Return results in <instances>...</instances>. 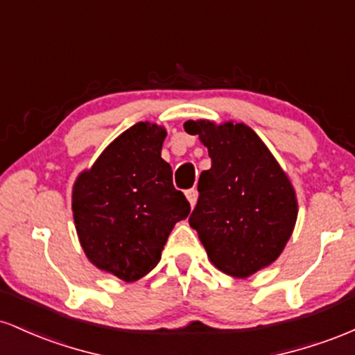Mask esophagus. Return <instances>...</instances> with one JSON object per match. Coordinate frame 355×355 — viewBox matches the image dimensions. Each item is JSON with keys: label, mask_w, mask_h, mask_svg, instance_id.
I'll list each match as a JSON object with an SVG mask.
<instances>
[{"label": "esophagus", "mask_w": 355, "mask_h": 355, "mask_svg": "<svg viewBox=\"0 0 355 355\" xmlns=\"http://www.w3.org/2000/svg\"><path fill=\"white\" fill-rule=\"evenodd\" d=\"M185 195H187V198H189L190 205L195 207V203H197V198H198V191L195 189H190V190L185 191Z\"/></svg>", "instance_id": "34e87169"}]
</instances>
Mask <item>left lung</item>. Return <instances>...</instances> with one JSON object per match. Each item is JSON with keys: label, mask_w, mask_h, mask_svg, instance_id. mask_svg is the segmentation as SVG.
<instances>
[{"label": "left lung", "mask_w": 355, "mask_h": 355, "mask_svg": "<svg viewBox=\"0 0 355 355\" xmlns=\"http://www.w3.org/2000/svg\"><path fill=\"white\" fill-rule=\"evenodd\" d=\"M187 133L209 148L189 223L218 270L245 279L270 266L294 232V187L250 126L189 120Z\"/></svg>", "instance_id": "obj_1"}]
</instances>
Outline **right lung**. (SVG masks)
I'll return each mask as SVG.
<instances>
[{
	"label": "right lung",
	"mask_w": 355,
	"mask_h": 355,
	"mask_svg": "<svg viewBox=\"0 0 355 355\" xmlns=\"http://www.w3.org/2000/svg\"><path fill=\"white\" fill-rule=\"evenodd\" d=\"M162 126L140 121L116 137L73 185L76 234L88 260L125 282L155 268L190 203L162 158Z\"/></svg>",
	"instance_id": "1"
}]
</instances>
